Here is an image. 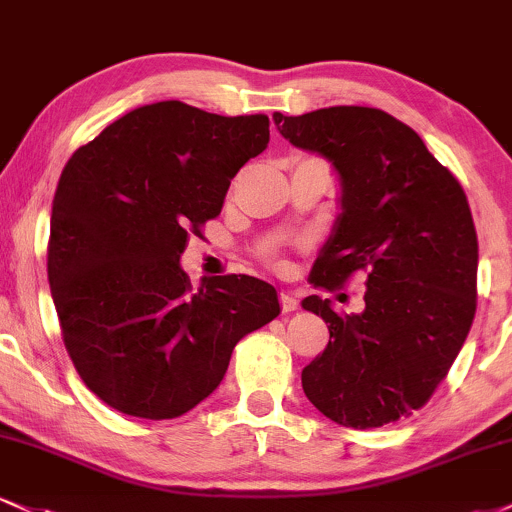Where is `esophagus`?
Segmentation results:
<instances>
[{"mask_svg": "<svg viewBox=\"0 0 512 512\" xmlns=\"http://www.w3.org/2000/svg\"><path fill=\"white\" fill-rule=\"evenodd\" d=\"M279 300H281V310H283V312H293V310H298V300H295V295H293V293L283 291Z\"/></svg>", "mask_w": 512, "mask_h": 512, "instance_id": "obj_1", "label": "esophagus"}]
</instances>
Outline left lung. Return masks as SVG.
I'll use <instances>...</instances> for the list:
<instances>
[{
	"mask_svg": "<svg viewBox=\"0 0 512 512\" xmlns=\"http://www.w3.org/2000/svg\"><path fill=\"white\" fill-rule=\"evenodd\" d=\"M274 123L291 145L329 159L341 183V214L310 281L334 291L355 272L367 276L362 312L303 300L329 324L303 391L336 424L384 427L432 398L470 334L479 252L465 190L420 135L381 109L276 112Z\"/></svg>",
	"mask_w": 512,
	"mask_h": 512,
	"instance_id": "1",
	"label": "left lung"
}]
</instances>
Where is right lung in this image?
I'll return each instance as SVG.
<instances>
[{
    "mask_svg": "<svg viewBox=\"0 0 512 512\" xmlns=\"http://www.w3.org/2000/svg\"><path fill=\"white\" fill-rule=\"evenodd\" d=\"M267 143L264 114L166 100L109 123L61 171L49 288L73 365L109 408L181 417L221 384L240 338L279 317L272 283L229 274L193 288L181 269L190 233L219 217Z\"/></svg>",
    "mask_w": 512,
    "mask_h": 512,
    "instance_id": "obj_1",
    "label": "right lung"
}]
</instances>
